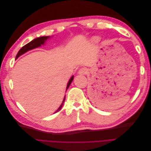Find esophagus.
<instances>
[{
	"label": "esophagus",
	"instance_id": "esophagus-1",
	"mask_svg": "<svg viewBox=\"0 0 151 151\" xmlns=\"http://www.w3.org/2000/svg\"><path fill=\"white\" fill-rule=\"evenodd\" d=\"M88 72V70L86 68H81L79 70V72H78L79 74L81 75H85Z\"/></svg>",
	"mask_w": 151,
	"mask_h": 151
}]
</instances>
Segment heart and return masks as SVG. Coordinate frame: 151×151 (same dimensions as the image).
<instances>
[{
  "label": "heart",
  "mask_w": 151,
  "mask_h": 151,
  "mask_svg": "<svg viewBox=\"0 0 151 151\" xmlns=\"http://www.w3.org/2000/svg\"><path fill=\"white\" fill-rule=\"evenodd\" d=\"M100 38L98 37V36H94L92 38H91V42L94 43H96L99 42Z\"/></svg>",
  "instance_id": "obj_1"
}]
</instances>
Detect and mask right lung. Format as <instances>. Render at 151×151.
<instances>
[{
  "mask_svg": "<svg viewBox=\"0 0 151 151\" xmlns=\"http://www.w3.org/2000/svg\"><path fill=\"white\" fill-rule=\"evenodd\" d=\"M48 38H49V36H42V37H39V38H35L33 40H32L31 42L28 43V44L25 45L24 47H22V48L19 50V51L18 52L17 55L16 57V59L19 56H21V55L24 54V53L29 51V50H31L32 49H34L35 48H37V47H39L40 46H42V45H43L45 43V41H46ZM73 79H74V76H72L71 78H70V79L69 80V81H68V83L67 84V90L68 88V87L70 86V85L71 83L72 82ZM65 99V96L64 97V98H63V102H62V104L60 105V106L58 108L57 110L55 113H57L58 111H60V109L63 106V103H64Z\"/></svg>",
  "mask_w": 151,
  "mask_h": 151,
  "instance_id": "obj_1",
  "label": "right lung"
}]
</instances>
